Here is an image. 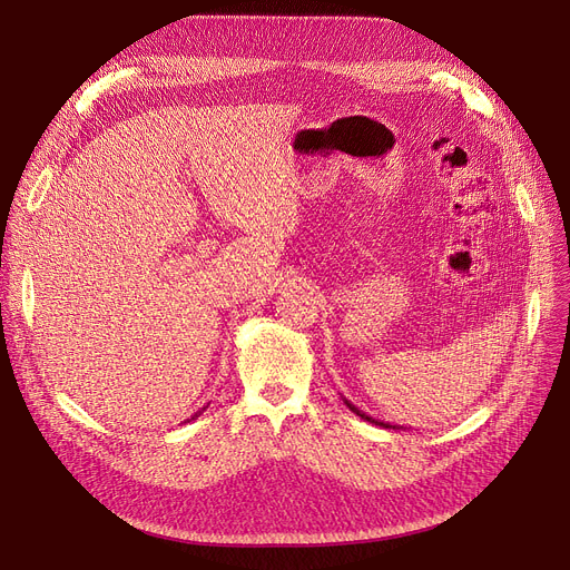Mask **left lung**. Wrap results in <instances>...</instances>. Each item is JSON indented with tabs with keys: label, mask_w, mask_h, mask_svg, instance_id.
<instances>
[{
	"label": "left lung",
	"mask_w": 570,
	"mask_h": 570,
	"mask_svg": "<svg viewBox=\"0 0 570 570\" xmlns=\"http://www.w3.org/2000/svg\"><path fill=\"white\" fill-rule=\"evenodd\" d=\"M344 400V404L355 413V415H361L363 417V421H367V423H374V425H379V428H387V430H402L400 425H391V423H383V421H376V417H372V415H367L365 411H361V409H357L355 404H351L346 397H342Z\"/></svg>",
	"instance_id": "left-lung-1"
}]
</instances>
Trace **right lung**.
Here are the masks:
<instances>
[{
  "label": "right lung",
  "instance_id": "add662e5",
  "mask_svg": "<svg viewBox=\"0 0 570 570\" xmlns=\"http://www.w3.org/2000/svg\"><path fill=\"white\" fill-rule=\"evenodd\" d=\"M205 409H207V406H203V409H200V411H198V413H194V415H191V417H198V415H200V413H203V411H205Z\"/></svg>",
  "mask_w": 570,
  "mask_h": 570
}]
</instances>
